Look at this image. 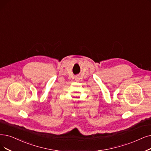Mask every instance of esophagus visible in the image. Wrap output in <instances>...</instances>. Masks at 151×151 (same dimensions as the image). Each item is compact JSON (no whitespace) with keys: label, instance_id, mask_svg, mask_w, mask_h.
<instances>
[{"label":"esophagus","instance_id":"esophagus-1","mask_svg":"<svg viewBox=\"0 0 151 151\" xmlns=\"http://www.w3.org/2000/svg\"><path fill=\"white\" fill-rule=\"evenodd\" d=\"M76 79L78 80V79H79V77H76Z\"/></svg>","mask_w":151,"mask_h":151}]
</instances>
